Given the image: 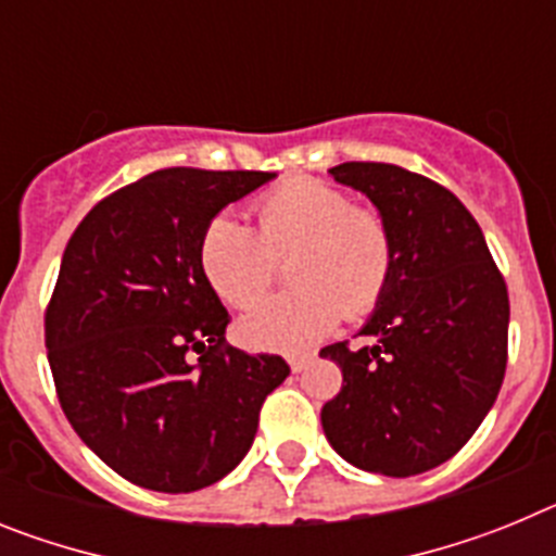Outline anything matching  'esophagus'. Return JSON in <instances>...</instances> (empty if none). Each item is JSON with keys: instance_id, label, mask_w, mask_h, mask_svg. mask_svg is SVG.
I'll use <instances>...</instances> for the list:
<instances>
[{"instance_id": "obj_1", "label": "esophagus", "mask_w": 556, "mask_h": 556, "mask_svg": "<svg viewBox=\"0 0 556 556\" xmlns=\"http://www.w3.org/2000/svg\"><path fill=\"white\" fill-rule=\"evenodd\" d=\"M312 358L308 353H303V356H289V367H292V372H303L308 365H312Z\"/></svg>"}]
</instances>
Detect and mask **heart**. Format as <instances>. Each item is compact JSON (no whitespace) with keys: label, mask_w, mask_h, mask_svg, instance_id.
Listing matches in <instances>:
<instances>
[{"label":"heart","mask_w":556,"mask_h":556,"mask_svg":"<svg viewBox=\"0 0 556 556\" xmlns=\"http://www.w3.org/2000/svg\"><path fill=\"white\" fill-rule=\"evenodd\" d=\"M258 230L217 214L200 236V269L228 306L248 308L266 291L277 258L295 253L290 277L299 287L250 308L236 337L253 351L298 353L384 301L397 264L387 219L353 205L339 186L292 178L255 203Z\"/></svg>","instance_id":"1"}]
</instances>
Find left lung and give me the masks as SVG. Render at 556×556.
Segmentation results:
<instances>
[{
	"instance_id": "8db88e82",
	"label": "left lung",
	"mask_w": 556,
	"mask_h": 556,
	"mask_svg": "<svg viewBox=\"0 0 556 556\" xmlns=\"http://www.w3.org/2000/svg\"><path fill=\"white\" fill-rule=\"evenodd\" d=\"M387 225L397 264L358 333L376 345L323 348L342 390L320 412L328 443L353 468L404 479L448 462L498 397L509 298L470 211L445 186L395 164L328 169Z\"/></svg>"
}]
</instances>
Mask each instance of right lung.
<instances>
[{"instance_id": "1", "label": "right lung", "mask_w": 556, "mask_h": 556, "mask_svg": "<svg viewBox=\"0 0 556 556\" xmlns=\"http://www.w3.org/2000/svg\"><path fill=\"white\" fill-rule=\"evenodd\" d=\"M275 172L159 169L97 203L63 250L43 339L63 415L127 481L208 488L244 459L281 356L225 345L200 236ZM200 352L198 363L188 353Z\"/></svg>"}]
</instances>
